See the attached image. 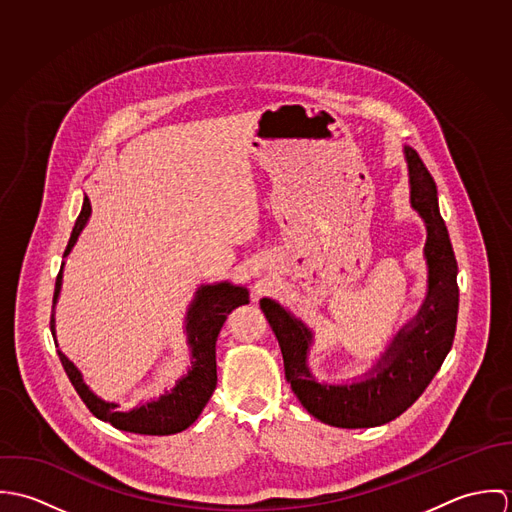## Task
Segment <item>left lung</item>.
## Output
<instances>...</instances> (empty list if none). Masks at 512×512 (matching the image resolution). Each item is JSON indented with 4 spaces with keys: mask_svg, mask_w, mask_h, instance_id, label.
I'll list each match as a JSON object with an SVG mask.
<instances>
[{
    "mask_svg": "<svg viewBox=\"0 0 512 512\" xmlns=\"http://www.w3.org/2000/svg\"><path fill=\"white\" fill-rule=\"evenodd\" d=\"M412 209L426 222L424 248L428 293L418 315L390 341L365 378L351 384H321L307 365L313 333L278 301L264 297L260 307L280 343L286 380L301 406L335 428H374L404 414L428 388L445 361L457 323V262L445 222L439 215L434 177L412 147H404Z\"/></svg>",
    "mask_w": 512,
    "mask_h": 512,
    "instance_id": "1",
    "label": "left lung"
}]
</instances>
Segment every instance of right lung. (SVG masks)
<instances>
[{"instance_id":"obj_1","label":"right lung","mask_w":512,"mask_h":512,"mask_svg":"<svg viewBox=\"0 0 512 512\" xmlns=\"http://www.w3.org/2000/svg\"><path fill=\"white\" fill-rule=\"evenodd\" d=\"M90 201L84 197L82 211L74 222L73 234L67 244L63 258H67L73 250L78 234L90 219ZM65 266V264H63ZM63 266L57 276L55 295H53V313H51V333L55 337V305L63 286ZM248 303V290L242 286H232L230 282H219L201 286L195 292L185 317V333L191 349V368L177 384L159 396L157 400L136 406L128 412H120L116 402H106L98 398L82 380L80 370L67 359V355L59 349V359L63 368L73 382L74 390L86 404V408L102 422L112 424L122 432L142 434V436H171L187 430L203 412L209 398L217 388V337L220 327L226 321V315L238 305ZM55 345L57 337H55Z\"/></svg>"}]
</instances>
